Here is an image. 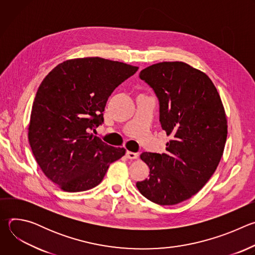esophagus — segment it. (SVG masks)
<instances>
[{
    "label": "esophagus",
    "mask_w": 255,
    "mask_h": 255,
    "mask_svg": "<svg viewBox=\"0 0 255 255\" xmlns=\"http://www.w3.org/2000/svg\"><path fill=\"white\" fill-rule=\"evenodd\" d=\"M126 156L129 159H136L138 157V154L135 153V152H132V151H127L126 152Z\"/></svg>",
    "instance_id": "34e87169"
}]
</instances>
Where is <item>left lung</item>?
<instances>
[{"mask_svg": "<svg viewBox=\"0 0 255 255\" xmlns=\"http://www.w3.org/2000/svg\"><path fill=\"white\" fill-rule=\"evenodd\" d=\"M139 78L154 91L161 127L171 140L165 153L140 155L150 171L136 187L155 204L175 205L197 194L220 162L227 138L224 107L210 78L185 62L150 65Z\"/></svg>", "mask_w": 255, "mask_h": 255, "instance_id": "obj_1", "label": "left lung"}]
</instances>
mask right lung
<instances>
[{
	"mask_svg": "<svg viewBox=\"0 0 255 255\" xmlns=\"http://www.w3.org/2000/svg\"><path fill=\"white\" fill-rule=\"evenodd\" d=\"M137 66L101 57L76 58L55 66L33 102L28 139L43 173L65 192H83L103 180L125 149L91 134L104 122L114 90ZM95 130V129H94Z\"/></svg>",
	"mask_w": 255,
	"mask_h": 255,
	"instance_id": "1",
	"label": "right lung"
}]
</instances>
